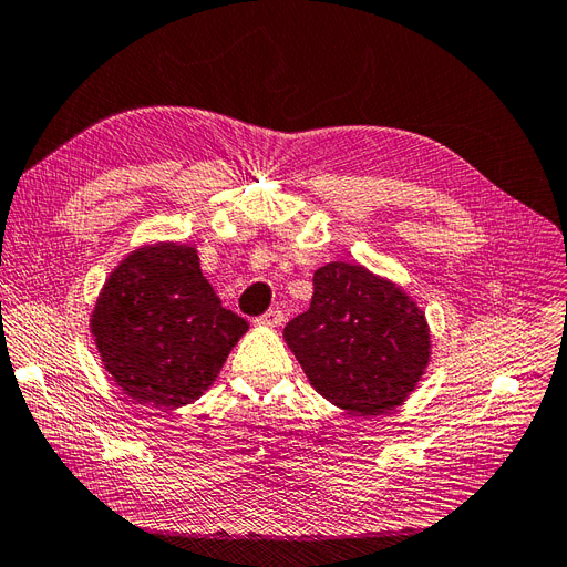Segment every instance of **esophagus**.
<instances>
[{
  "instance_id": "esophagus-1",
  "label": "esophagus",
  "mask_w": 567,
  "mask_h": 567,
  "mask_svg": "<svg viewBox=\"0 0 567 567\" xmlns=\"http://www.w3.org/2000/svg\"><path fill=\"white\" fill-rule=\"evenodd\" d=\"M260 323H265V326H281V321H284V312L279 310V307H271V310H267L260 319H257Z\"/></svg>"
}]
</instances>
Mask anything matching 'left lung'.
Instances as JSON below:
<instances>
[{
	"label": "left lung",
	"instance_id": "left-lung-1",
	"mask_svg": "<svg viewBox=\"0 0 567 567\" xmlns=\"http://www.w3.org/2000/svg\"><path fill=\"white\" fill-rule=\"evenodd\" d=\"M310 310L284 329L312 388L357 416H381L416 388L431 359L425 315L404 290L362 265L315 271Z\"/></svg>",
	"mask_w": 567,
	"mask_h": 567
}]
</instances>
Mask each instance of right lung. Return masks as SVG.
Returning a JSON list of instances; mask_svg holds the SVG:
<instances>
[{
	"mask_svg": "<svg viewBox=\"0 0 567 567\" xmlns=\"http://www.w3.org/2000/svg\"><path fill=\"white\" fill-rule=\"evenodd\" d=\"M248 331L203 277L184 244L144 246L106 279L92 312V336L115 385L134 402L177 409L213 385Z\"/></svg>",
	"mask_w": 567,
	"mask_h": 567,
	"instance_id": "1",
	"label": "right lung"
}]
</instances>
